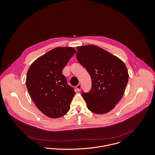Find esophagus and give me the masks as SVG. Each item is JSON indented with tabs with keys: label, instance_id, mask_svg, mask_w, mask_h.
I'll list each match as a JSON object with an SVG mask.
<instances>
[{
	"label": "esophagus",
	"instance_id": "1",
	"mask_svg": "<svg viewBox=\"0 0 155 155\" xmlns=\"http://www.w3.org/2000/svg\"><path fill=\"white\" fill-rule=\"evenodd\" d=\"M76 88H77L78 91H80L81 90V84H78L77 86H76Z\"/></svg>",
	"mask_w": 155,
	"mask_h": 155
}]
</instances>
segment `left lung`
<instances>
[{
    "label": "left lung",
    "mask_w": 155,
    "mask_h": 155,
    "mask_svg": "<svg viewBox=\"0 0 155 155\" xmlns=\"http://www.w3.org/2000/svg\"><path fill=\"white\" fill-rule=\"evenodd\" d=\"M77 58L91 78L92 87L82 96L87 108L96 114L110 112L122 97L129 75L124 62L95 45L77 48Z\"/></svg>",
    "instance_id": "left-lung-1"
}]
</instances>
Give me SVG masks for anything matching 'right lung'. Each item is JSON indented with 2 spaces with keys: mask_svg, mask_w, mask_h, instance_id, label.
<instances>
[{
  "mask_svg": "<svg viewBox=\"0 0 155 155\" xmlns=\"http://www.w3.org/2000/svg\"><path fill=\"white\" fill-rule=\"evenodd\" d=\"M75 53L71 47L54 48L35 60L27 71L26 86L31 99L49 118H60L69 111L75 92L62 70Z\"/></svg>",
  "mask_w": 155,
  "mask_h": 155,
  "instance_id": "add662e5",
  "label": "right lung"
}]
</instances>
